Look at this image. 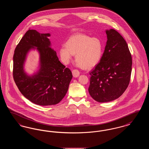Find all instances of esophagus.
<instances>
[{"mask_svg":"<svg viewBox=\"0 0 149 149\" xmlns=\"http://www.w3.org/2000/svg\"><path fill=\"white\" fill-rule=\"evenodd\" d=\"M72 75L74 78H77L80 75L79 71H78V70H77V69L73 70L72 71Z\"/></svg>","mask_w":149,"mask_h":149,"instance_id":"1","label":"esophagus"}]
</instances>
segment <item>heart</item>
<instances>
[{
    "label": "heart",
    "instance_id": "obj_1",
    "mask_svg": "<svg viewBox=\"0 0 149 149\" xmlns=\"http://www.w3.org/2000/svg\"><path fill=\"white\" fill-rule=\"evenodd\" d=\"M58 50L64 64L69 63L74 55L81 68L89 69L98 64L103 53V43L97 37H91L83 33H77L70 36Z\"/></svg>",
    "mask_w": 149,
    "mask_h": 149
}]
</instances>
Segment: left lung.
Wrapping results in <instances>:
<instances>
[{"mask_svg": "<svg viewBox=\"0 0 149 149\" xmlns=\"http://www.w3.org/2000/svg\"><path fill=\"white\" fill-rule=\"evenodd\" d=\"M107 41L103 56L89 74L88 91L95 100L108 102L118 98L128 86L132 57L123 37L115 29L106 30Z\"/></svg>", "mask_w": 149, "mask_h": 149, "instance_id": "left-lung-1", "label": "left lung"}]
</instances>
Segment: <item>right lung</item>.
Returning a JSON list of instances; mask_svg holds the SVG:
<instances>
[{"instance_id":"right-lung-1","label":"right lung","mask_w":149,"mask_h":149,"mask_svg":"<svg viewBox=\"0 0 149 149\" xmlns=\"http://www.w3.org/2000/svg\"><path fill=\"white\" fill-rule=\"evenodd\" d=\"M50 33H40L29 29L22 38L14 51L13 75L22 94L31 102L40 106L58 103L68 92L72 78L70 70L65 68L51 49ZM31 49L40 54V69L32 76L24 70L26 55Z\"/></svg>"}]
</instances>
